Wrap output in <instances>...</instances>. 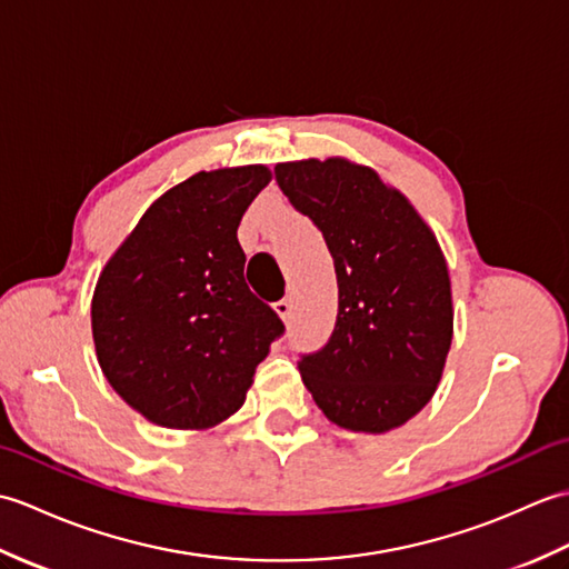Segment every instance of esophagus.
<instances>
[{
    "label": "esophagus",
    "mask_w": 569,
    "mask_h": 569,
    "mask_svg": "<svg viewBox=\"0 0 569 569\" xmlns=\"http://www.w3.org/2000/svg\"><path fill=\"white\" fill-rule=\"evenodd\" d=\"M273 310H276V316H278V318H281L283 322H288V320H291L293 306H291V300L283 298V300H278V303H273Z\"/></svg>",
    "instance_id": "esophagus-1"
}]
</instances>
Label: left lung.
<instances>
[{"label":"left lung","mask_w":569,"mask_h":569,"mask_svg":"<svg viewBox=\"0 0 569 569\" xmlns=\"http://www.w3.org/2000/svg\"><path fill=\"white\" fill-rule=\"evenodd\" d=\"M276 183L325 237L340 288L330 342L298 361L335 426L381 435L420 413L452 345L438 237L401 190L342 156L276 163Z\"/></svg>","instance_id":"1"}]
</instances>
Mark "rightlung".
<instances>
[{"instance_id": "add662e5", "label": "right lung", "mask_w": 569, "mask_h": 569, "mask_svg": "<svg viewBox=\"0 0 569 569\" xmlns=\"http://www.w3.org/2000/svg\"><path fill=\"white\" fill-rule=\"evenodd\" d=\"M266 166L200 171L166 190L92 293V340L112 389L147 420L208 430L241 408L283 332L249 291L237 229Z\"/></svg>"}]
</instances>
